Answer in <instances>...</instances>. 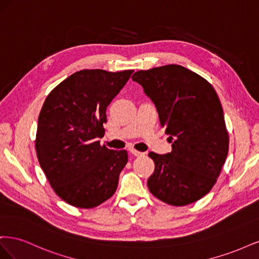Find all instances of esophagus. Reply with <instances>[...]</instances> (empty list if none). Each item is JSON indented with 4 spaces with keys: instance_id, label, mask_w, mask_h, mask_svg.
Returning <instances> with one entry per match:
<instances>
[{
    "instance_id": "34e87169",
    "label": "esophagus",
    "mask_w": 259,
    "mask_h": 259,
    "mask_svg": "<svg viewBox=\"0 0 259 259\" xmlns=\"http://www.w3.org/2000/svg\"><path fill=\"white\" fill-rule=\"evenodd\" d=\"M130 151H131V153H132V154H134L135 156H142V155H145V153H144V152L137 151V150H135L134 148H130Z\"/></svg>"
}]
</instances>
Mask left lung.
I'll return each mask as SVG.
<instances>
[{
  "mask_svg": "<svg viewBox=\"0 0 259 259\" xmlns=\"http://www.w3.org/2000/svg\"><path fill=\"white\" fill-rule=\"evenodd\" d=\"M132 79L153 101L173 143L169 153H149L155 164L149 190L169 205L191 204L210 191L228 155L221 100L205 79L183 66L140 70Z\"/></svg>",
  "mask_w": 259,
  "mask_h": 259,
  "instance_id": "8db88e82",
  "label": "left lung"
}]
</instances>
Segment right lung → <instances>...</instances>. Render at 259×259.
Instances as JSON below:
<instances>
[{
  "mask_svg": "<svg viewBox=\"0 0 259 259\" xmlns=\"http://www.w3.org/2000/svg\"><path fill=\"white\" fill-rule=\"evenodd\" d=\"M134 70H81L46 97L37 120L38 163L59 198L79 208H93L114 194L126 150L100 146L106 110Z\"/></svg>",
  "mask_w": 259,
  "mask_h": 259,
  "instance_id": "1",
  "label": "right lung"
}]
</instances>
